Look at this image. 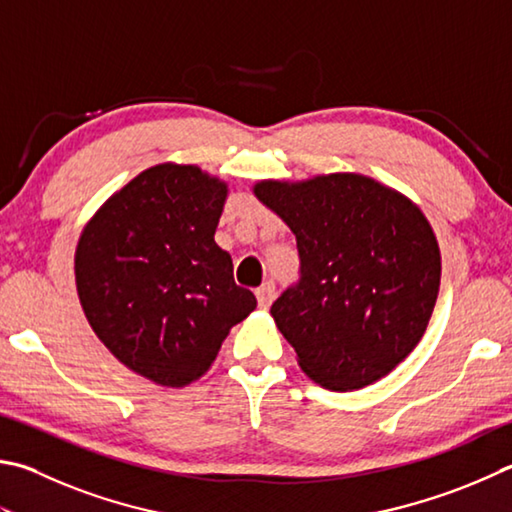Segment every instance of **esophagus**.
I'll return each instance as SVG.
<instances>
[{
	"label": "esophagus",
	"mask_w": 512,
	"mask_h": 512,
	"mask_svg": "<svg viewBox=\"0 0 512 512\" xmlns=\"http://www.w3.org/2000/svg\"><path fill=\"white\" fill-rule=\"evenodd\" d=\"M257 302H259V306H262V309H268V306H271V302L275 300V284L273 282H264L262 286L257 288Z\"/></svg>",
	"instance_id": "obj_1"
}]
</instances>
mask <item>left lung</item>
<instances>
[{
	"label": "left lung",
	"mask_w": 512,
	"mask_h": 512,
	"mask_svg": "<svg viewBox=\"0 0 512 512\" xmlns=\"http://www.w3.org/2000/svg\"><path fill=\"white\" fill-rule=\"evenodd\" d=\"M255 194L297 241L300 277L271 315L304 374L336 392L387 376L423 338L439 295L423 212L362 174L262 181Z\"/></svg>",
	"instance_id": "left-lung-1"
}]
</instances>
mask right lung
<instances>
[{
	"mask_svg": "<svg viewBox=\"0 0 512 512\" xmlns=\"http://www.w3.org/2000/svg\"><path fill=\"white\" fill-rule=\"evenodd\" d=\"M226 192L194 165H156L116 192L78 241L76 284L91 329L125 367L165 387L206 374L257 306L215 244Z\"/></svg>",
	"mask_w": 512,
	"mask_h": 512,
	"instance_id": "add662e5",
	"label": "right lung"
}]
</instances>
